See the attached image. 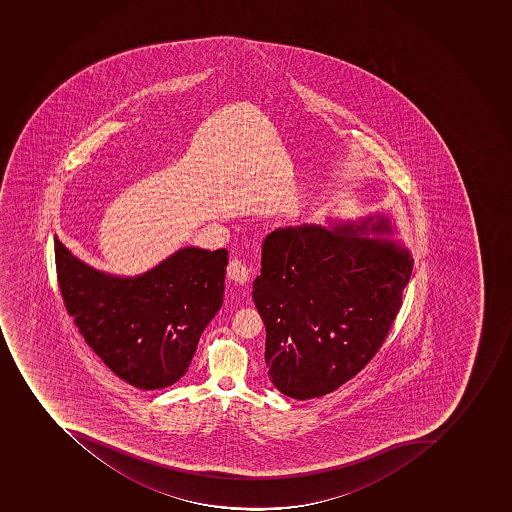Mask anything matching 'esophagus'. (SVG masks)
Masks as SVG:
<instances>
[{
  "mask_svg": "<svg viewBox=\"0 0 512 512\" xmlns=\"http://www.w3.org/2000/svg\"><path fill=\"white\" fill-rule=\"evenodd\" d=\"M250 267L241 259H232L228 262L227 274L238 285H245L250 280Z\"/></svg>",
  "mask_w": 512,
  "mask_h": 512,
  "instance_id": "esophagus-1",
  "label": "esophagus"
}]
</instances>
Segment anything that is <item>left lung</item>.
I'll list each match as a JSON object with an SVG mask.
<instances>
[{"instance_id":"left-lung-1","label":"left lung","mask_w":512,"mask_h":512,"mask_svg":"<svg viewBox=\"0 0 512 512\" xmlns=\"http://www.w3.org/2000/svg\"><path fill=\"white\" fill-rule=\"evenodd\" d=\"M384 215L347 225L277 228L262 243L254 305L266 365L285 396H326L376 355L402 306L413 258Z\"/></svg>"}]
</instances>
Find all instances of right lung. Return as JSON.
Masks as SVG:
<instances>
[{"instance_id":"obj_1","label":"right lung","mask_w":512,"mask_h":512,"mask_svg":"<svg viewBox=\"0 0 512 512\" xmlns=\"http://www.w3.org/2000/svg\"><path fill=\"white\" fill-rule=\"evenodd\" d=\"M227 250L186 246L136 277L105 274L55 237L61 297L105 365L139 389L185 376L199 337L224 303Z\"/></svg>"}]
</instances>
